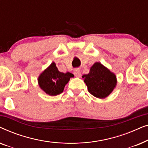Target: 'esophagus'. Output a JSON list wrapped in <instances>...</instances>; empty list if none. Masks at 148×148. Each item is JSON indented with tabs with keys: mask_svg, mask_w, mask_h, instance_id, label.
<instances>
[{
	"mask_svg": "<svg viewBox=\"0 0 148 148\" xmlns=\"http://www.w3.org/2000/svg\"><path fill=\"white\" fill-rule=\"evenodd\" d=\"M74 75L75 76L77 77H80L81 75H82L80 70L79 69H75L74 70Z\"/></svg>",
	"mask_w": 148,
	"mask_h": 148,
	"instance_id": "obj_1",
	"label": "esophagus"
}]
</instances>
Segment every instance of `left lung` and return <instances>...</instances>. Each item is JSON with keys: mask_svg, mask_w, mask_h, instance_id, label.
Instances as JSON below:
<instances>
[{"mask_svg": "<svg viewBox=\"0 0 148 148\" xmlns=\"http://www.w3.org/2000/svg\"><path fill=\"white\" fill-rule=\"evenodd\" d=\"M82 78L88 92L100 99L108 97L117 84L116 75L100 62H95L90 67L89 73L84 75Z\"/></svg>", "mask_w": 148, "mask_h": 148, "instance_id": "8db88e82", "label": "left lung"}]
</instances>
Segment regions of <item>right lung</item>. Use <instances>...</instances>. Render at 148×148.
<instances>
[{
  "mask_svg": "<svg viewBox=\"0 0 148 148\" xmlns=\"http://www.w3.org/2000/svg\"><path fill=\"white\" fill-rule=\"evenodd\" d=\"M74 75L69 72H60L56 67L54 62H52L38 79V85L41 90L49 96H57L63 92L66 84L70 78Z\"/></svg>",
  "mask_w": 148,
  "mask_h": 148,
  "instance_id": "1",
  "label": "right lung"
}]
</instances>
